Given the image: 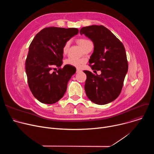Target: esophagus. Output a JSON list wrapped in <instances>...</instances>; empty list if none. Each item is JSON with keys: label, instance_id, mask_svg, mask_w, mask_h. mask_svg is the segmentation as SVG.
<instances>
[{"label": "esophagus", "instance_id": "34e87169", "mask_svg": "<svg viewBox=\"0 0 154 154\" xmlns=\"http://www.w3.org/2000/svg\"><path fill=\"white\" fill-rule=\"evenodd\" d=\"M82 72V70H80L79 69H77V70H76L77 73H79V72Z\"/></svg>", "mask_w": 154, "mask_h": 154}]
</instances>
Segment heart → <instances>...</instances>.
<instances>
[{"label": "heart", "mask_w": 154, "mask_h": 154, "mask_svg": "<svg viewBox=\"0 0 154 154\" xmlns=\"http://www.w3.org/2000/svg\"><path fill=\"white\" fill-rule=\"evenodd\" d=\"M78 43L80 45V46L84 49L88 44L91 43V41L88 39H86L85 38H81L78 39ZM70 42L69 41H67L64 44V45L63 48V54H66L68 52V51L69 49ZM83 63V61L81 60L75 59L72 58H68L66 60H64V64L66 65L71 66H74L75 68H80Z\"/></svg>", "instance_id": "obj_1"}]
</instances>
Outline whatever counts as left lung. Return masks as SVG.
Segmentation results:
<instances>
[{
  "label": "left lung",
  "mask_w": 154,
  "mask_h": 154,
  "mask_svg": "<svg viewBox=\"0 0 154 154\" xmlns=\"http://www.w3.org/2000/svg\"><path fill=\"white\" fill-rule=\"evenodd\" d=\"M80 33L90 38L94 44V51L89 60L93 70L100 71L98 75L83 71L86 75L85 90L87 97L98 105L115 100L120 94L128 62L122 43L103 26L82 27Z\"/></svg>",
  "instance_id": "1"
}]
</instances>
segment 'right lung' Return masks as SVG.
Wrapping results in <instances>:
<instances>
[{
	"instance_id": "obj_1",
	"label": "right lung",
	"mask_w": 154,
	"mask_h": 154,
	"mask_svg": "<svg viewBox=\"0 0 154 154\" xmlns=\"http://www.w3.org/2000/svg\"><path fill=\"white\" fill-rule=\"evenodd\" d=\"M78 33L76 28L46 27L36 35L30 45L26 61L27 81L33 96L41 103H55L66 91L76 68L65 65L57 72L51 70L62 65L64 44Z\"/></svg>"
}]
</instances>
